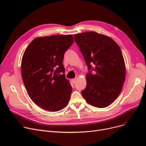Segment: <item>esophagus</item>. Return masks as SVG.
I'll return each instance as SVG.
<instances>
[{"label": "esophagus", "mask_w": 146, "mask_h": 146, "mask_svg": "<svg viewBox=\"0 0 146 146\" xmlns=\"http://www.w3.org/2000/svg\"><path fill=\"white\" fill-rule=\"evenodd\" d=\"M77 79H78V78H76L74 79H72V82L73 83H75L76 82V81H77Z\"/></svg>", "instance_id": "obj_1"}]
</instances>
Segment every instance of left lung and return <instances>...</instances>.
<instances>
[{"label": "left lung", "mask_w": 146, "mask_h": 146, "mask_svg": "<svg viewBox=\"0 0 146 146\" xmlns=\"http://www.w3.org/2000/svg\"><path fill=\"white\" fill-rule=\"evenodd\" d=\"M74 38L88 70H91L86 75L87 85L82 95L90 105L105 108L119 96L125 81L122 51L111 38L96 32L77 34ZM92 71H95V75Z\"/></svg>", "instance_id": "1"}]
</instances>
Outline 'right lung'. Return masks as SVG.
Instances as JSON below:
<instances>
[{"instance_id":"1","label":"right lung","mask_w":146,"mask_h":146,"mask_svg":"<svg viewBox=\"0 0 146 146\" xmlns=\"http://www.w3.org/2000/svg\"><path fill=\"white\" fill-rule=\"evenodd\" d=\"M74 42L72 35L37 37L22 56L23 82L31 100L44 110L56 112L67 105L72 92L62 61Z\"/></svg>"}]
</instances>
